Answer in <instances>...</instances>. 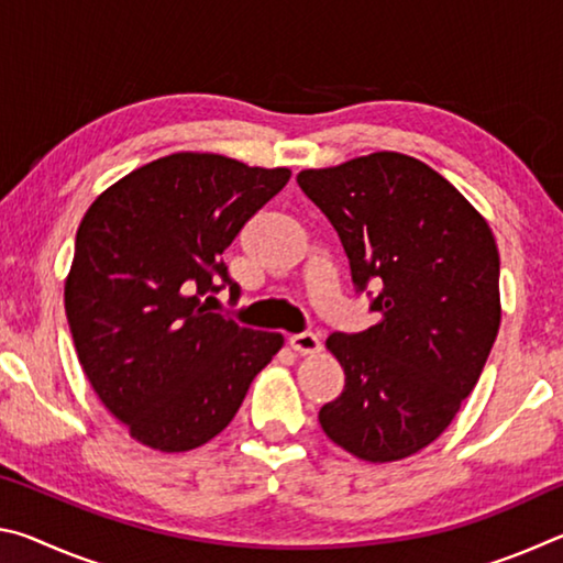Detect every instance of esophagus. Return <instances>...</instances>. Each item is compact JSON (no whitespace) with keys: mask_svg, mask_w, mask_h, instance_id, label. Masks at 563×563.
Segmentation results:
<instances>
[{"mask_svg":"<svg viewBox=\"0 0 563 563\" xmlns=\"http://www.w3.org/2000/svg\"><path fill=\"white\" fill-rule=\"evenodd\" d=\"M290 347L298 355H316V352L322 350V342L312 332H298V335H290Z\"/></svg>","mask_w":563,"mask_h":563,"instance_id":"34e87169","label":"esophagus"}]
</instances>
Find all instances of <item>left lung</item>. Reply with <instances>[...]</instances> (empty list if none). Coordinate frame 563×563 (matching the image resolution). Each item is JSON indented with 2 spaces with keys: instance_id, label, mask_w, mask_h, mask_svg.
<instances>
[{
  "instance_id": "obj_1",
  "label": "left lung",
  "mask_w": 563,
  "mask_h": 563,
  "mask_svg": "<svg viewBox=\"0 0 563 563\" xmlns=\"http://www.w3.org/2000/svg\"><path fill=\"white\" fill-rule=\"evenodd\" d=\"M298 186L338 231L357 292L379 285L375 325L325 342L345 389L320 427L357 460H405L450 427L497 340V241L450 180L395 151L300 170Z\"/></svg>"
}]
</instances>
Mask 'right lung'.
<instances>
[{
  "label": "right lung",
  "instance_id": "add662e5",
  "mask_svg": "<svg viewBox=\"0 0 563 563\" xmlns=\"http://www.w3.org/2000/svg\"><path fill=\"white\" fill-rule=\"evenodd\" d=\"M288 180V168L186 151L131 170L81 218L66 320L93 393L136 442L213 440L283 347L280 332L241 328L201 298L225 285L238 298L221 255Z\"/></svg>",
  "mask_w": 563,
  "mask_h": 563
}]
</instances>
